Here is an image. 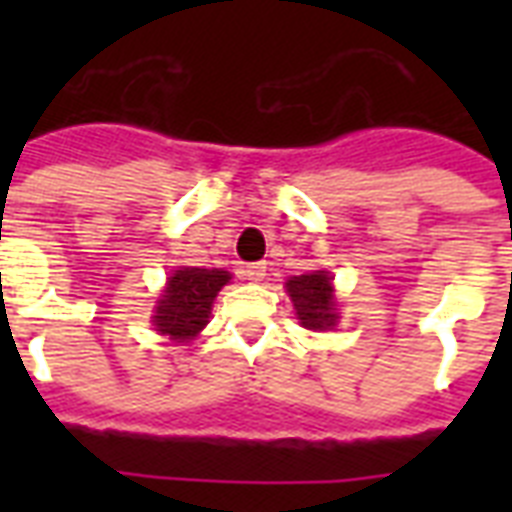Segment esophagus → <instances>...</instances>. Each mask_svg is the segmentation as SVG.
I'll return each mask as SVG.
<instances>
[{
	"label": "esophagus",
	"instance_id": "1",
	"mask_svg": "<svg viewBox=\"0 0 512 512\" xmlns=\"http://www.w3.org/2000/svg\"><path fill=\"white\" fill-rule=\"evenodd\" d=\"M241 276L249 281H263L265 279V263H249L241 268Z\"/></svg>",
	"mask_w": 512,
	"mask_h": 512
}]
</instances>
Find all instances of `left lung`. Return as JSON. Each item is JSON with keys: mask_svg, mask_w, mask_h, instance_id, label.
<instances>
[{"mask_svg": "<svg viewBox=\"0 0 512 512\" xmlns=\"http://www.w3.org/2000/svg\"><path fill=\"white\" fill-rule=\"evenodd\" d=\"M287 292L292 297L295 313L300 324L313 332H324V329H335L340 313H337L335 287H332V276L327 271L303 273V276H292L287 281Z\"/></svg>", "mask_w": 512, "mask_h": 512, "instance_id": "left-lung-1", "label": "left lung"}]
</instances>
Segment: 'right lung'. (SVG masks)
<instances>
[{
  "instance_id": "obj_1",
  "label": "right lung",
  "mask_w": 512,
  "mask_h": 512,
  "mask_svg": "<svg viewBox=\"0 0 512 512\" xmlns=\"http://www.w3.org/2000/svg\"><path fill=\"white\" fill-rule=\"evenodd\" d=\"M231 281L223 268H177L156 300L154 327L175 342H188L207 327L217 292Z\"/></svg>"
}]
</instances>
